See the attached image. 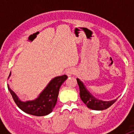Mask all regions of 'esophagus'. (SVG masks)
<instances>
[{
  "label": "esophagus",
  "mask_w": 134,
  "mask_h": 134,
  "mask_svg": "<svg viewBox=\"0 0 134 134\" xmlns=\"http://www.w3.org/2000/svg\"><path fill=\"white\" fill-rule=\"evenodd\" d=\"M74 70L68 69V70H66V75L68 76H71L74 74Z\"/></svg>",
  "instance_id": "1"
}]
</instances>
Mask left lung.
Masks as SVG:
<instances>
[{
    "label": "left lung",
    "instance_id": "left-lung-1",
    "mask_svg": "<svg viewBox=\"0 0 134 134\" xmlns=\"http://www.w3.org/2000/svg\"><path fill=\"white\" fill-rule=\"evenodd\" d=\"M76 80H77V83L79 85V89H80V99L89 109L94 110L106 109L111 106L117 100V99L111 100V101H103L101 100H98L87 91L83 83L79 79H76Z\"/></svg>",
    "mask_w": 134,
    "mask_h": 134
}]
</instances>
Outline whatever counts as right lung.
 <instances>
[{
	"label": "right lung",
	"instance_id": "right-lung-1",
	"mask_svg": "<svg viewBox=\"0 0 134 134\" xmlns=\"http://www.w3.org/2000/svg\"><path fill=\"white\" fill-rule=\"evenodd\" d=\"M10 75V73L9 76ZM66 75L54 78L35 100L22 102L7 85L16 105L25 113L35 116H44L52 111L58 99L59 90L64 82L67 79Z\"/></svg>",
	"mask_w": 134,
	"mask_h": 134
}]
</instances>
